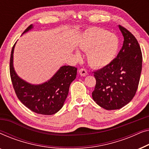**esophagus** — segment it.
Masks as SVG:
<instances>
[{"label":"esophagus","instance_id":"obj_1","mask_svg":"<svg viewBox=\"0 0 149 149\" xmlns=\"http://www.w3.org/2000/svg\"><path fill=\"white\" fill-rule=\"evenodd\" d=\"M79 73L80 74L81 76L85 77L87 74V71L85 68H81L79 70Z\"/></svg>","mask_w":149,"mask_h":149}]
</instances>
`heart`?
Masks as SVG:
<instances>
[{"instance_id":"obj_1","label":"heart","mask_w":149,"mask_h":149,"mask_svg":"<svg viewBox=\"0 0 149 149\" xmlns=\"http://www.w3.org/2000/svg\"><path fill=\"white\" fill-rule=\"evenodd\" d=\"M119 40L113 34L100 28H89L85 32L81 49L87 53L89 64L95 68H104L115 59L119 49ZM77 56L79 54H77Z\"/></svg>"}]
</instances>
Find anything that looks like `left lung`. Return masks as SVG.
<instances>
[{"instance_id":"8db88e82","label":"left lung","mask_w":149,"mask_h":149,"mask_svg":"<svg viewBox=\"0 0 149 149\" xmlns=\"http://www.w3.org/2000/svg\"><path fill=\"white\" fill-rule=\"evenodd\" d=\"M124 40L121 49L108 66L95 71L96 80L92 97L107 110L119 109L133 99L139 84L142 56L133 34L119 26Z\"/></svg>"}]
</instances>
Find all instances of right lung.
<instances>
[{
  "label": "right lung",
  "mask_w": 149,
  "mask_h": 149,
  "mask_svg": "<svg viewBox=\"0 0 149 149\" xmlns=\"http://www.w3.org/2000/svg\"><path fill=\"white\" fill-rule=\"evenodd\" d=\"M32 28V24L26 28L23 34ZM15 45V43L11 50L9 69L12 84L18 99L28 109L36 113L45 115L56 113L64 105L70 83L76 78L77 68L70 66H63L46 82L39 85L31 84L20 78L14 69Z\"/></svg>",
  "instance_id": "right-lung-1"
}]
</instances>
